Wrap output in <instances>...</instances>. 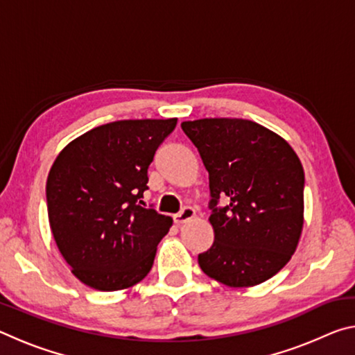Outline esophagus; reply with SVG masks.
Wrapping results in <instances>:
<instances>
[{"label": "esophagus", "instance_id": "1", "mask_svg": "<svg viewBox=\"0 0 355 355\" xmlns=\"http://www.w3.org/2000/svg\"><path fill=\"white\" fill-rule=\"evenodd\" d=\"M194 216H196L194 208L184 207L182 211L173 216V222H175V224H178V225H182V224H186V222H188V220L194 219Z\"/></svg>", "mask_w": 355, "mask_h": 355}]
</instances>
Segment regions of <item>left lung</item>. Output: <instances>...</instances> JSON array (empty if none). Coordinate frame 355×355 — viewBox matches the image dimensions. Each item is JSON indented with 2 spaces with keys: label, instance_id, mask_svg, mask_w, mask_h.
Instances as JSON below:
<instances>
[{
  "label": "left lung",
  "instance_id": "left-lung-1",
  "mask_svg": "<svg viewBox=\"0 0 355 355\" xmlns=\"http://www.w3.org/2000/svg\"><path fill=\"white\" fill-rule=\"evenodd\" d=\"M182 130L209 177L214 243L199 254L200 269L227 286L263 284L290 261L302 232L305 177L297 155L252 120L200 119Z\"/></svg>",
  "mask_w": 355,
  "mask_h": 355
}]
</instances>
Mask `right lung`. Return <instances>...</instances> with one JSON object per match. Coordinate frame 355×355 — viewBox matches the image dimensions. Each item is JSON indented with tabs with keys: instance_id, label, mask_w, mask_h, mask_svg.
<instances>
[{
	"instance_id": "right-lung-1",
	"label": "right lung",
	"mask_w": 355,
	"mask_h": 355,
	"mask_svg": "<svg viewBox=\"0 0 355 355\" xmlns=\"http://www.w3.org/2000/svg\"><path fill=\"white\" fill-rule=\"evenodd\" d=\"M177 119L117 120L76 137L46 180L50 227L78 279L100 291L133 286L150 272L172 219L142 202L155 152Z\"/></svg>"
}]
</instances>
